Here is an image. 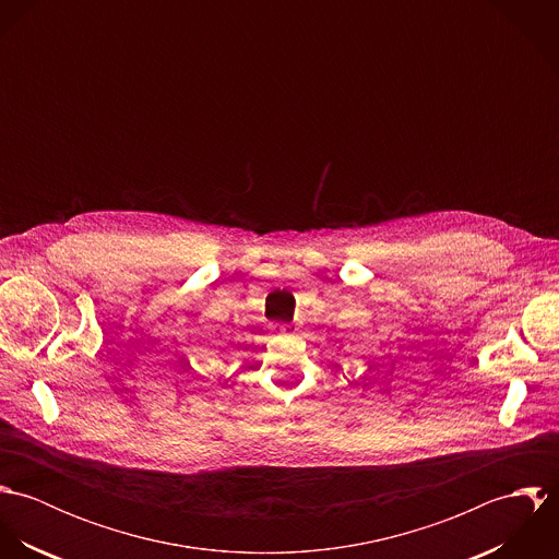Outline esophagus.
I'll list each match as a JSON object with an SVG mask.
<instances>
[{"instance_id": "1", "label": "esophagus", "mask_w": 559, "mask_h": 559, "mask_svg": "<svg viewBox=\"0 0 559 559\" xmlns=\"http://www.w3.org/2000/svg\"><path fill=\"white\" fill-rule=\"evenodd\" d=\"M273 326H275V333H277V335H286V333L293 331L290 324H273Z\"/></svg>"}]
</instances>
